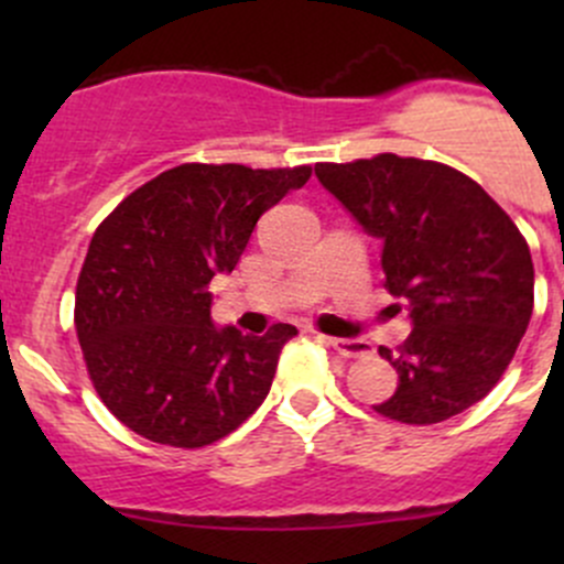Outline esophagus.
I'll return each mask as SVG.
<instances>
[{
    "label": "esophagus",
    "instance_id": "34e87169",
    "mask_svg": "<svg viewBox=\"0 0 564 564\" xmlns=\"http://www.w3.org/2000/svg\"><path fill=\"white\" fill-rule=\"evenodd\" d=\"M322 340H327L338 355L344 357H368L371 355V346L366 340H355V338H327V335H318Z\"/></svg>",
    "mask_w": 564,
    "mask_h": 564
}]
</instances>
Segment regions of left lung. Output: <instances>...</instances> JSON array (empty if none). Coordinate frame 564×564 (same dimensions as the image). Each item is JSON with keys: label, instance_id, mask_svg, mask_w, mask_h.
I'll return each instance as SVG.
<instances>
[{"label": "left lung", "instance_id": "1", "mask_svg": "<svg viewBox=\"0 0 564 564\" xmlns=\"http://www.w3.org/2000/svg\"><path fill=\"white\" fill-rule=\"evenodd\" d=\"M314 172L362 231L382 240L384 289L412 322L401 349L379 346L398 388L373 409L431 425L486 398L532 318V256L510 215L445 163L384 152L316 163Z\"/></svg>", "mask_w": 564, "mask_h": 564}]
</instances>
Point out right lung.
Masks as SVG:
<instances>
[{
	"label": "right lung",
	"mask_w": 564,
	"mask_h": 564,
	"mask_svg": "<svg viewBox=\"0 0 564 564\" xmlns=\"http://www.w3.org/2000/svg\"><path fill=\"white\" fill-rule=\"evenodd\" d=\"M308 176V166L182 163L98 226L78 275L76 333L119 423L161 445L204 447L261 406L297 327H218L209 281L235 270L256 220Z\"/></svg>",
	"instance_id": "add662e5"
}]
</instances>
